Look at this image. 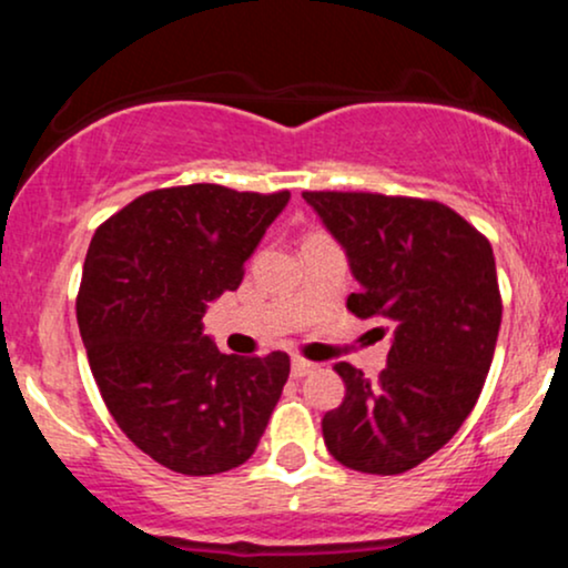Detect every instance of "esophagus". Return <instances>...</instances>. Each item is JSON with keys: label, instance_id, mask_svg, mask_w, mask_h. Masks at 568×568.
<instances>
[{"label": "esophagus", "instance_id": "34e87169", "mask_svg": "<svg viewBox=\"0 0 568 568\" xmlns=\"http://www.w3.org/2000/svg\"><path fill=\"white\" fill-rule=\"evenodd\" d=\"M315 368H317L315 363L304 361V357H293V363H291V376H293V379H302V376L312 374V371H315Z\"/></svg>", "mask_w": 568, "mask_h": 568}]
</instances>
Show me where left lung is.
I'll use <instances>...</instances> for the list:
<instances>
[{
	"label": "left lung",
	"instance_id": "8db88e82",
	"mask_svg": "<svg viewBox=\"0 0 568 568\" xmlns=\"http://www.w3.org/2000/svg\"><path fill=\"white\" fill-rule=\"evenodd\" d=\"M302 197L347 251L352 315L395 325L379 379L334 366L347 393L323 416V440L349 470L400 475L454 438L484 389L501 323L491 243L438 200Z\"/></svg>",
	"mask_w": 568,
	"mask_h": 568
}]
</instances>
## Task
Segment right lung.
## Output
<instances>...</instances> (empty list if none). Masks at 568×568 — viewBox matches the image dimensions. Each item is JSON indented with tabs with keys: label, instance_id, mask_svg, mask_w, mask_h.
Listing matches in <instances>:
<instances>
[{
	"label": "right lung",
	"instance_id": "obj_1",
	"mask_svg": "<svg viewBox=\"0 0 568 568\" xmlns=\"http://www.w3.org/2000/svg\"><path fill=\"white\" fill-rule=\"evenodd\" d=\"M288 197L154 189L90 240L77 293L90 371L122 433L168 470L216 475L251 459L288 382L285 352L224 355L202 334L205 306L240 288Z\"/></svg>",
	"mask_w": 568,
	"mask_h": 568
}]
</instances>
